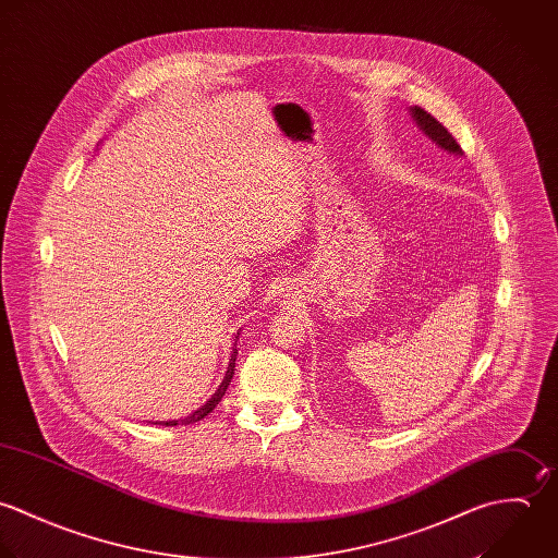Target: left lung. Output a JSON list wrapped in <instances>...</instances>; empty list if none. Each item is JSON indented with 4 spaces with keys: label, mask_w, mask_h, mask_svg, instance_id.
<instances>
[{
    "label": "left lung",
    "mask_w": 558,
    "mask_h": 558,
    "mask_svg": "<svg viewBox=\"0 0 558 558\" xmlns=\"http://www.w3.org/2000/svg\"><path fill=\"white\" fill-rule=\"evenodd\" d=\"M410 116L414 118V122H416V126L438 146V148H442L445 153L448 155H454V157H463V150H461V146L454 142V137L446 131L445 124L440 122V120H436L432 113L425 112V110H421L418 106H414V108H410Z\"/></svg>",
    "instance_id": "left-lung-1"
}]
</instances>
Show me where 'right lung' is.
Masks as SVG:
<instances>
[{
  "label": "right lung",
  "instance_id": "right-lung-1",
  "mask_svg": "<svg viewBox=\"0 0 558 558\" xmlns=\"http://www.w3.org/2000/svg\"><path fill=\"white\" fill-rule=\"evenodd\" d=\"M241 335V330L234 335V342H232V351H230V357H228V368H226V375H223L222 384H220V388L216 390V395L203 405V408H198L196 412H192L190 416H185V418H177V421H157V423H153V425H163V427H177V425H194V423H198V421H203L207 414H211L214 410H216V405L222 401L223 395H226V388H228V384H230V379H232V375H234V360H236V338Z\"/></svg>",
  "mask_w": 558,
  "mask_h": 558
}]
</instances>
